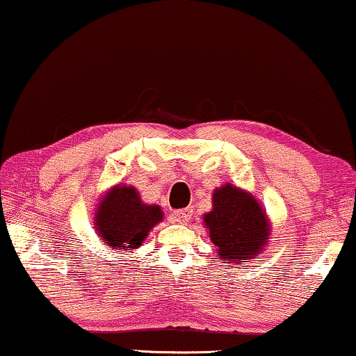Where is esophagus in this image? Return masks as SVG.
Listing matches in <instances>:
<instances>
[{
    "label": "esophagus",
    "instance_id": "obj_1",
    "mask_svg": "<svg viewBox=\"0 0 356 356\" xmlns=\"http://www.w3.org/2000/svg\"><path fill=\"white\" fill-rule=\"evenodd\" d=\"M192 212H193L192 208L174 211L172 212V220L176 222V224H187V222L192 219Z\"/></svg>",
    "mask_w": 356,
    "mask_h": 356
}]
</instances>
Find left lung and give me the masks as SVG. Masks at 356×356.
Returning a JSON list of instances; mask_svg holds the SVG:
<instances>
[{"label": "left lung", "mask_w": 356, "mask_h": 356, "mask_svg": "<svg viewBox=\"0 0 356 356\" xmlns=\"http://www.w3.org/2000/svg\"><path fill=\"white\" fill-rule=\"evenodd\" d=\"M204 225L220 257L235 267L256 257L270 235L267 217L257 201L230 184L212 195V211L204 216Z\"/></svg>", "instance_id": "obj_1"}]
</instances>
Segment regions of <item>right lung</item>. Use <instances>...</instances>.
<instances>
[{
    "mask_svg": "<svg viewBox=\"0 0 356 356\" xmlns=\"http://www.w3.org/2000/svg\"><path fill=\"white\" fill-rule=\"evenodd\" d=\"M161 219V209L142 203L134 187L116 185L99 204L95 229L107 246L131 251L142 245Z\"/></svg>",
    "mask_w": 356,
    "mask_h": 356,
    "instance_id": "1",
    "label": "right lung"
}]
</instances>
